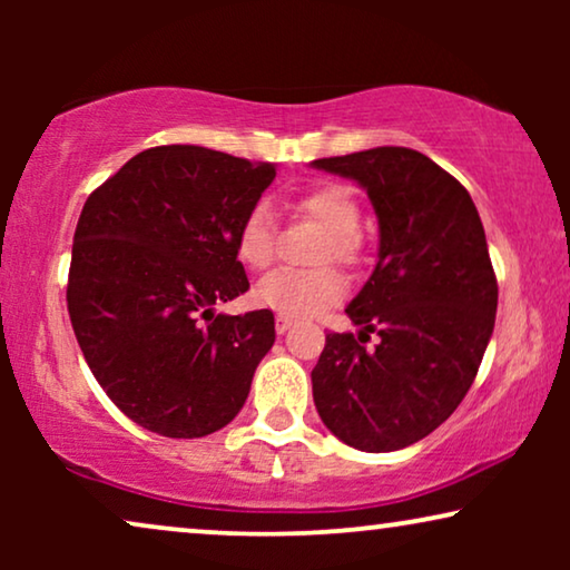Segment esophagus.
Wrapping results in <instances>:
<instances>
[{"mask_svg":"<svg viewBox=\"0 0 570 570\" xmlns=\"http://www.w3.org/2000/svg\"><path fill=\"white\" fill-rule=\"evenodd\" d=\"M293 324H295V318H291V316L277 314V318H275V330H277V334H285L287 330H291Z\"/></svg>","mask_w":570,"mask_h":570,"instance_id":"34e87169","label":"esophagus"}]
</instances>
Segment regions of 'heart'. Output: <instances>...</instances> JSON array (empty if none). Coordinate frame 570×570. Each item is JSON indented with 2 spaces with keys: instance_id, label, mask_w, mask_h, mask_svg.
Here are the masks:
<instances>
[{
  "instance_id": "b5f03b06",
  "label": "heart",
  "mask_w": 570,
  "mask_h": 570,
  "mask_svg": "<svg viewBox=\"0 0 570 570\" xmlns=\"http://www.w3.org/2000/svg\"><path fill=\"white\" fill-rule=\"evenodd\" d=\"M293 213L308 217L326 230L318 262L355 264L361 256V205L355 194L342 184H314L291 202ZM277 252V228L267 205L248 209L236 233V256L248 269L269 267ZM347 285L334 267L311 272L275 269L254 287L259 306L283 316H314L318 311L342 301Z\"/></svg>"
}]
</instances>
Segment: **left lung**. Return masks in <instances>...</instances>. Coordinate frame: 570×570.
Masks as SVG:
<instances>
[{
  "mask_svg": "<svg viewBox=\"0 0 570 570\" xmlns=\"http://www.w3.org/2000/svg\"><path fill=\"white\" fill-rule=\"evenodd\" d=\"M311 166L361 184L379 217V262L345 308L361 332L326 334L311 371L318 417L353 449H404L449 420L478 376L498 308L485 230L470 191L410 147Z\"/></svg>",
  "mask_w": 570,
  "mask_h": 570,
  "instance_id": "1",
  "label": "left lung"
}]
</instances>
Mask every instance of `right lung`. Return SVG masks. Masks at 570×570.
<instances>
[{
	"label": "right lung",
	"instance_id": "add662e5",
	"mask_svg": "<svg viewBox=\"0 0 570 570\" xmlns=\"http://www.w3.org/2000/svg\"><path fill=\"white\" fill-rule=\"evenodd\" d=\"M275 174L272 163L163 145L124 163L85 202L69 318L108 400L147 431H220L275 345L272 311L215 314L248 291L236 233Z\"/></svg>",
	"mask_w": 570,
	"mask_h": 570
}]
</instances>
